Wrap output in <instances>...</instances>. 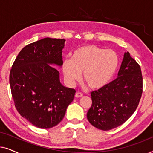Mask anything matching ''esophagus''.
<instances>
[{"instance_id": "obj_1", "label": "esophagus", "mask_w": 153, "mask_h": 153, "mask_svg": "<svg viewBox=\"0 0 153 153\" xmlns=\"http://www.w3.org/2000/svg\"><path fill=\"white\" fill-rule=\"evenodd\" d=\"M83 96V94L81 93H79V92H78V93H76V94H75V97H81Z\"/></svg>"}]
</instances>
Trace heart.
Returning a JSON list of instances; mask_svg holds the SVG:
<instances>
[{"instance_id":"1","label":"heart","mask_w":153,"mask_h":153,"mask_svg":"<svg viewBox=\"0 0 153 153\" xmlns=\"http://www.w3.org/2000/svg\"><path fill=\"white\" fill-rule=\"evenodd\" d=\"M119 59L116 52L96 45L79 47L71 54V59H65L62 70L65 79L74 85L82 78L91 89L102 88L114 77L118 67Z\"/></svg>"}]
</instances>
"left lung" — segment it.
<instances>
[{"mask_svg":"<svg viewBox=\"0 0 153 153\" xmlns=\"http://www.w3.org/2000/svg\"><path fill=\"white\" fill-rule=\"evenodd\" d=\"M142 92L141 68L129 52H125L118 77L91 93L92 106L87 113L88 120L104 131L120 126L137 109Z\"/></svg>","mask_w":153,"mask_h":153,"instance_id":"8db88e82","label":"left lung"}]
</instances>
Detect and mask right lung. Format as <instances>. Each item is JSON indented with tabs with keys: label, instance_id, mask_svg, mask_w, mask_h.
Listing matches in <instances>:
<instances>
[{
	"label": "right lung",
	"instance_id": "right-lung-1",
	"mask_svg": "<svg viewBox=\"0 0 153 153\" xmlns=\"http://www.w3.org/2000/svg\"><path fill=\"white\" fill-rule=\"evenodd\" d=\"M64 39L46 38L23 48L14 60L10 84L14 105L34 126L51 128L63 119L76 91L65 87L53 65L62 66Z\"/></svg>",
	"mask_w": 153,
	"mask_h": 153
}]
</instances>
